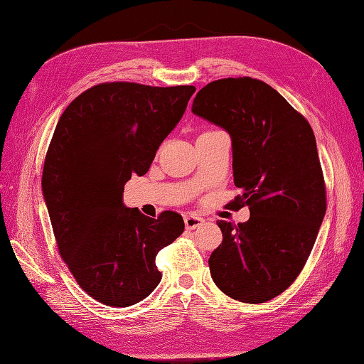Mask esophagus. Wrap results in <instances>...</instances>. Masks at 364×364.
<instances>
[{"instance_id":"34e87169","label":"esophagus","mask_w":364,"mask_h":364,"mask_svg":"<svg viewBox=\"0 0 364 364\" xmlns=\"http://www.w3.org/2000/svg\"><path fill=\"white\" fill-rule=\"evenodd\" d=\"M183 220H185V228L186 229H196V228H199L203 223V218L199 217V215H196V214L185 215Z\"/></svg>"}]
</instances>
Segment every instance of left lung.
<instances>
[{"label":"left lung","instance_id":"8db88e82","mask_svg":"<svg viewBox=\"0 0 364 364\" xmlns=\"http://www.w3.org/2000/svg\"><path fill=\"white\" fill-rule=\"evenodd\" d=\"M191 111L230 135L234 183L243 190L232 203L250 209L245 223H217L223 241L209 257L211 277L235 301L267 302L299 277L326 211L313 129L252 77L208 83Z\"/></svg>","mask_w":364,"mask_h":364}]
</instances>
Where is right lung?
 I'll return each mask as SVG.
<instances>
[{
    "label": "right lung",
    "instance_id": "obj_1",
    "mask_svg": "<svg viewBox=\"0 0 364 364\" xmlns=\"http://www.w3.org/2000/svg\"><path fill=\"white\" fill-rule=\"evenodd\" d=\"M194 86L95 85L54 129L42 193L62 259L80 289L107 306H130L158 287L156 255L183 232L182 215L158 218L123 205L124 183L146 174L179 123Z\"/></svg>",
    "mask_w": 364,
    "mask_h": 364
}]
</instances>
